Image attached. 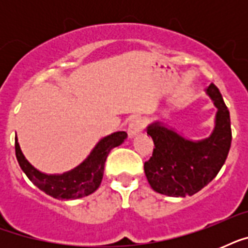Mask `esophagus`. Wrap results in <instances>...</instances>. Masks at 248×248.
<instances>
[{
    "label": "esophagus",
    "mask_w": 248,
    "mask_h": 248,
    "mask_svg": "<svg viewBox=\"0 0 248 248\" xmlns=\"http://www.w3.org/2000/svg\"><path fill=\"white\" fill-rule=\"evenodd\" d=\"M141 127H143L141 118H139V117H132L127 126L128 136H130V138H134L135 135H138V134L141 131Z\"/></svg>",
    "instance_id": "34e87169"
}]
</instances>
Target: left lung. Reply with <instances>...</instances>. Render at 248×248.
I'll list each match as a JSON object with an SVG mask.
<instances>
[{
    "mask_svg": "<svg viewBox=\"0 0 248 248\" xmlns=\"http://www.w3.org/2000/svg\"><path fill=\"white\" fill-rule=\"evenodd\" d=\"M206 93L217 108L215 128L207 139L192 141L159 122L149 124L153 155L144 163L152 189L170 197L193 196L204 188L225 163L232 143L231 116L214 83Z\"/></svg>",
    "mask_w": 248,
    "mask_h": 248,
    "instance_id": "1",
    "label": "left lung"
}]
</instances>
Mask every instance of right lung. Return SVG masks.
Returning <instances> with one entry per match:
<instances>
[{
  "label": "right lung",
  "instance_id": "right-lung-1",
  "mask_svg": "<svg viewBox=\"0 0 248 248\" xmlns=\"http://www.w3.org/2000/svg\"><path fill=\"white\" fill-rule=\"evenodd\" d=\"M126 138L127 134L124 131H117L105 136L95 145L81 165L68 172L56 175L44 173L34 169L21 153L17 140H15V155L20 169L42 192L56 200H77L89 196L99 188L109 152L121 145Z\"/></svg>",
  "mask_w": 248,
  "mask_h": 248
}]
</instances>
